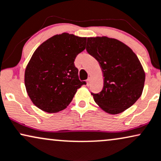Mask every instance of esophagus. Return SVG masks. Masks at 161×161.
I'll use <instances>...</instances> for the list:
<instances>
[{"label":"esophagus","mask_w":161,"mask_h":161,"mask_svg":"<svg viewBox=\"0 0 161 161\" xmlns=\"http://www.w3.org/2000/svg\"><path fill=\"white\" fill-rule=\"evenodd\" d=\"M90 78H88L87 80H86V84H87V86L90 85Z\"/></svg>","instance_id":"1"}]
</instances>
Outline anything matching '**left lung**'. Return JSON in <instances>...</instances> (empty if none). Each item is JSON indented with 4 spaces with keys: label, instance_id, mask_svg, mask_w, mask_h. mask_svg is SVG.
Wrapping results in <instances>:
<instances>
[{
    "label": "left lung",
    "instance_id": "8db88e82",
    "mask_svg": "<svg viewBox=\"0 0 161 161\" xmlns=\"http://www.w3.org/2000/svg\"><path fill=\"white\" fill-rule=\"evenodd\" d=\"M86 50L99 62L104 76V86L92 93L94 101L105 112L121 113L139 99L145 74L139 58L124 43L107 37H87Z\"/></svg>",
    "mask_w": 161,
    "mask_h": 161
}]
</instances>
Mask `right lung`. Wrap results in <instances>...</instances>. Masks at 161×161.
<instances>
[{
    "mask_svg": "<svg viewBox=\"0 0 161 161\" xmlns=\"http://www.w3.org/2000/svg\"><path fill=\"white\" fill-rule=\"evenodd\" d=\"M86 41V37L62 33L47 40L35 51L25 71V85L38 108L48 113L63 110L77 89L86 84L79 80L74 63Z\"/></svg>",
    "mask_w": 161,
    "mask_h": 161,
    "instance_id": "1",
    "label": "right lung"
}]
</instances>
